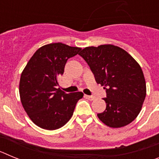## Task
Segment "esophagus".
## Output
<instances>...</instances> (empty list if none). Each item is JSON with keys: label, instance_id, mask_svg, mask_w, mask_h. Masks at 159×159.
Returning <instances> with one entry per match:
<instances>
[{"label": "esophagus", "instance_id": "obj_1", "mask_svg": "<svg viewBox=\"0 0 159 159\" xmlns=\"http://www.w3.org/2000/svg\"><path fill=\"white\" fill-rule=\"evenodd\" d=\"M86 98H87V99H89V100H91V101L94 100V99H95V97L92 96V95H86Z\"/></svg>", "mask_w": 159, "mask_h": 159}]
</instances>
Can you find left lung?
I'll return each instance as SVG.
<instances>
[{"label": "left lung", "mask_w": 159, "mask_h": 159, "mask_svg": "<svg viewBox=\"0 0 159 159\" xmlns=\"http://www.w3.org/2000/svg\"><path fill=\"white\" fill-rule=\"evenodd\" d=\"M79 55L88 63L97 84L106 89V110L97 115L99 120L112 128L134 121L147 95L145 78L137 61L113 44L87 47Z\"/></svg>", "instance_id": "1"}]
</instances>
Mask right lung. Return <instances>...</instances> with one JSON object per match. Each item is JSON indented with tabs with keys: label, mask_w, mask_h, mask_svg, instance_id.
Segmentation results:
<instances>
[{
	"label": "right lung",
	"mask_w": 159,
	"mask_h": 159,
	"mask_svg": "<svg viewBox=\"0 0 159 159\" xmlns=\"http://www.w3.org/2000/svg\"><path fill=\"white\" fill-rule=\"evenodd\" d=\"M80 48L62 43L43 45L33 54L20 75L19 92L24 109L36 126L53 130L69 121L80 92L66 94L58 86L67 60L78 54Z\"/></svg>",
	"instance_id": "add662e5"
}]
</instances>
